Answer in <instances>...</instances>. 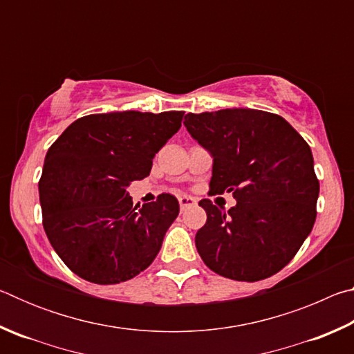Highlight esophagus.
<instances>
[{
    "instance_id": "1",
    "label": "esophagus",
    "mask_w": 354,
    "mask_h": 354,
    "mask_svg": "<svg viewBox=\"0 0 354 354\" xmlns=\"http://www.w3.org/2000/svg\"><path fill=\"white\" fill-rule=\"evenodd\" d=\"M179 201V206H181V209H185V207H190L196 205V200L194 198V196H189V195H181L178 198Z\"/></svg>"
}]
</instances>
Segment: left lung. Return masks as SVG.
Here are the masks:
<instances>
[{"mask_svg":"<svg viewBox=\"0 0 354 354\" xmlns=\"http://www.w3.org/2000/svg\"><path fill=\"white\" fill-rule=\"evenodd\" d=\"M189 134L214 158L211 194L232 192L225 211L201 200L196 250L212 272L261 281L289 263L313 231L320 184L306 140L277 113L221 109L187 113Z\"/></svg>","mask_w":354,"mask_h":354,"instance_id":"obj_1","label":"left lung"}]
</instances>
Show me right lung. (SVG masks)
Segmentation results:
<instances>
[{"mask_svg": "<svg viewBox=\"0 0 354 354\" xmlns=\"http://www.w3.org/2000/svg\"><path fill=\"white\" fill-rule=\"evenodd\" d=\"M183 111L77 118L48 149L39 194L46 237L71 272L95 284L134 278L158 256L179 214L170 194L133 206L128 185L181 128Z\"/></svg>", "mask_w": 354, "mask_h": 354, "instance_id": "1", "label": "right lung"}]
</instances>
